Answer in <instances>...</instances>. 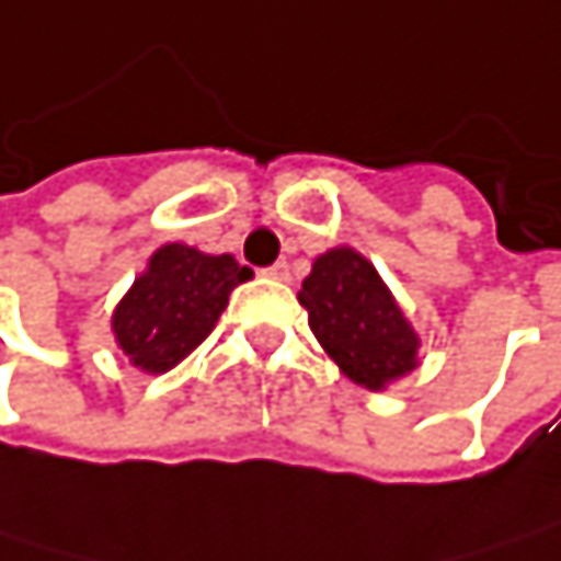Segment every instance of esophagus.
<instances>
[{"instance_id":"1","label":"esophagus","mask_w":561,"mask_h":561,"mask_svg":"<svg viewBox=\"0 0 561 561\" xmlns=\"http://www.w3.org/2000/svg\"><path fill=\"white\" fill-rule=\"evenodd\" d=\"M265 275H268V278H278V283H286V278H289V265H286V262H275V265L265 268Z\"/></svg>"}]
</instances>
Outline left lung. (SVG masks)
<instances>
[{"mask_svg": "<svg viewBox=\"0 0 561 561\" xmlns=\"http://www.w3.org/2000/svg\"><path fill=\"white\" fill-rule=\"evenodd\" d=\"M299 302L316 339L352 382L382 389L415 369L419 339L373 262L358 252L332 249L319 255Z\"/></svg>", "mask_w": 561, "mask_h": 561, "instance_id": "obj_1", "label": "left lung"}]
</instances>
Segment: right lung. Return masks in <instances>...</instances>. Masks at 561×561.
<instances>
[{
    "mask_svg": "<svg viewBox=\"0 0 561 561\" xmlns=\"http://www.w3.org/2000/svg\"><path fill=\"white\" fill-rule=\"evenodd\" d=\"M252 268L232 255H206L188 245H162L112 316V332L133 366L169 373L203 342L222 316L229 293Z\"/></svg>",
    "mask_w": 561,
    "mask_h": 561,
    "instance_id": "add662e5",
    "label": "right lung"
}]
</instances>
